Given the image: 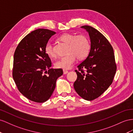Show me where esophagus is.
<instances>
[{
  "instance_id": "34e87169",
  "label": "esophagus",
  "mask_w": 133,
  "mask_h": 133,
  "mask_svg": "<svg viewBox=\"0 0 133 133\" xmlns=\"http://www.w3.org/2000/svg\"><path fill=\"white\" fill-rule=\"evenodd\" d=\"M63 74H67L68 72H69V71L66 70H63Z\"/></svg>"
}]
</instances>
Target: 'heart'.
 <instances>
[{"mask_svg": "<svg viewBox=\"0 0 133 133\" xmlns=\"http://www.w3.org/2000/svg\"><path fill=\"white\" fill-rule=\"evenodd\" d=\"M61 41L68 44L67 55L62 57L55 62V66L64 70L70 69L75 63L76 57L79 59L86 58L90 50V41L85 35H78L75 36L71 33H64L58 37ZM45 51L50 58L56 56L51 42H48L45 45Z\"/></svg>", "mask_w": 133, "mask_h": 133, "instance_id": "heart-1", "label": "heart"}]
</instances>
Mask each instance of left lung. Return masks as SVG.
<instances>
[{
  "label": "left lung",
  "mask_w": 133,
  "mask_h": 133,
  "mask_svg": "<svg viewBox=\"0 0 133 133\" xmlns=\"http://www.w3.org/2000/svg\"><path fill=\"white\" fill-rule=\"evenodd\" d=\"M81 28L89 33L91 48L88 57L77 66L78 70H75L77 78L74 87L79 96L91 101L111 85L116 64L113 48L106 37L91 26L83 25Z\"/></svg>",
  "instance_id": "1"
}]
</instances>
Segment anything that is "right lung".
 I'll use <instances>...</instances> for the list:
<instances>
[{
    "label": "right lung",
    "instance_id": "obj_1",
    "mask_svg": "<svg viewBox=\"0 0 133 133\" xmlns=\"http://www.w3.org/2000/svg\"><path fill=\"white\" fill-rule=\"evenodd\" d=\"M55 32L38 29L18 44L14 54L13 78L19 92L29 100L42 103L51 96L62 69H51L45 45Z\"/></svg>",
    "mask_w": 133,
    "mask_h": 133
}]
</instances>
